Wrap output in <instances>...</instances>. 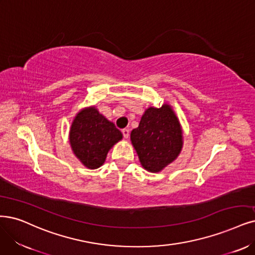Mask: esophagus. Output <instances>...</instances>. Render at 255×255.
<instances>
[{
	"label": "esophagus",
	"mask_w": 255,
	"mask_h": 255,
	"mask_svg": "<svg viewBox=\"0 0 255 255\" xmlns=\"http://www.w3.org/2000/svg\"><path fill=\"white\" fill-rule=\"evenodd\" d=\"M122 133H123V135H124L125 138H128V137H129V129H128V128L123 129V130H122Z\"/></svg>",
	"instance_id": "1"
}]
</instances>
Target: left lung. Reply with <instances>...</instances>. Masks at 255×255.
Returning a JSON list of instances; mask_svg holds the SVG:
<instances>
[{"instance_id": "obj_1", "label": "left lung", "mask_w": 255, "mask_h": 255, "mask_svg": "<svg viewBox=\"0 0 255 255\" xmlns=\"http://www.w3.org/2000/svg\"><path fill=\"white\" fill-rule=\"evenodd\" d=\"M130 139L140 164L153 173L171 164L183 148L180 121L168 104L146 109L138 127L131 131Z\"/></svg>"}]
</instances>
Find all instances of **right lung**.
Instances as JSON below:
<instances>
[{"instance_id": "1", "label": "right lung", "mask_w": 255, "mask_h": 255, "mask_svg": "<svg viewBox=\"0 0 255 255\" xmlns=\"http://www.w3.org/2000/svg\"><path fill=\"white\" fill-rule=\"evenodd\" d=\"M122 138L121 131L96 107L82 109L75 116L69 131L74 155L89 169L101 167L109 150Z\"/></svg>"}]
</instances>
